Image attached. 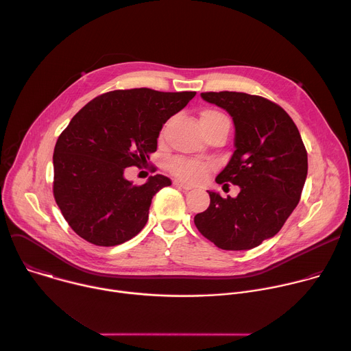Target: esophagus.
I'll list each match as a JSON object with an SVG mask.
<instances>
[{"label": "esophagus", "instance_id": "esophagus-1", "mask_svg": "<svg viewBox=\"0 0 351 351\" xmlns=\"http://www.w3.org/2000/svg\"><path fill=\"white\" fill-rule=\"evenodd\" d=\"M173 184H175L176 187L183 189V190H191V189H193V186H190V184H187V183H183V182H179V180H175Z\"/></svg>", "mask_w": 351, "mask_h": 351}]
</instances>
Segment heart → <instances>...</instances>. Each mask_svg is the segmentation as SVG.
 Listing matches in <instances>:
<instances>
[{
    "instance_id": "1",
    "label": "heart",
    "mask_w": 351,
    "mask_h": 351,
    "mask_svg": "<svg viewBox=\"0 0 351 351\" xmlns=\"http://www.w3.org/2000/svg\"><path fill=\"white\" fill-rule=\"evenodd\" d=\"M214 118H226V117L222 112L215 110H207L202 114V119H214ZM168 169L176 178L184 182H198L208 172V165L197 160L176 157L168 162Z\"/></svg>"
}]
</instances>
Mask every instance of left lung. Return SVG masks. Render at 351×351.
Instances as JSON below:
<instances>
[{"label": "left lung", "mask_w": 351, "mask_h": 351, "mask_svg": "<svg viewBox=\"0 0 351 351\" xmlns=\"http://www.w3.org/2000/svg\"><path fill=\"white\" fill-rule=\"evenodd\" d=\"M229 112L234 152L215 182L240 187L237 197L208 191L210 207L194 217L204 237L222 250H250L275 236L300 202L307 149L289 114L269 99L236 91L202 93Z\"/></svg>", "instance_id": "obj_1"}]
</instances>
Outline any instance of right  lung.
<instances>
[{
	"mask_svg": "<svg viewBox=\"0 0 351 351\" xmlns=\"http://www.w3.org/2000/svg\"><path fill=\"white\" fill-rule=\"evenodd\" d=\"M195 91L114 90L93 98L60 134L54 148V198L69 226L91 244L111 247L134 237L147 223L164 175L144 184L125 179L128 167H145L157 152L162 125Z\"/></svg>",
	"mask_w": 351,
	"mask_h": 351,
	"instance_id": "obj_1",
	"label": "right lung"
}]
</instances>
